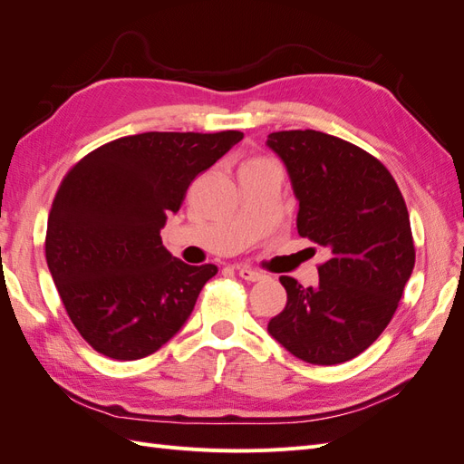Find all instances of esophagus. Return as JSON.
<instances>
[{
	"mask_svg": "<svg viewBox=\"0 0 464 464\" xmlns=\"http://www.w3.org/2000/svg\"><path fill=\"white\" fill-rule=\"evenodd\" d=\"M236 269H237V275H240L244 280H249V283H257V280L265 278L263 273L249 269V266H236Z\"/></svg>",
	"mask_w": 464,
	"mask_h": 464,
	"instance_id": "obj_1",
	"label": "esophagus"
}]
</instances>
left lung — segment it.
Listing matches in <instances>:
<instances>
[{
	"label": "left lung",
	"mask_w": 464,
	"mask_h": 464,
	"mask_svg": "<svg viewBox=\"0 0 464 464\" xmlns=\"http://www.w3.org/2000/svg\"><path fill=\"white\" fill-rule=\"evenodd\" d=\"M266 147L286 166L300 203L298 234L329 249L315 288L280 276L286 307L266 331L307 363L348 362L389 325L412 275L409 210L387 168L339 137L276 131Z\"/></svg>",
	"instance_id": "8db88e82"
}]
</instances>
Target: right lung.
<instances>
[{"instance_id":"right-lung-1","label":"right lung","mask_w":464,"mask_h":464,"mask_svg":"<svg viewBox=\"0 0 464 464\" xmlns=\"http://www.w3.org/2000/svg\"><path fill=\"white\" fill-rule=\"evenodd\" d=\"M244 133H160L116 139L79 160L55 193L46 261L69 319L96 353L145 358L186 325L218 269L162 246L191 181Z\"/></svg>"}]
</instances>
